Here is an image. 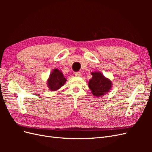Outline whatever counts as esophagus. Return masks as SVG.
<instances>
[{
	"label": "esophagus",
	"mask_w": 152,
	"mask_h": 152,
	"mask_svg": "<svg viewBox=\"0 0 152 152\" xmlns=\"http://www.w3.org/2000/svg\"><path fill=\"white\" fill-rule=\"evenodd\" d=\"M75 75L76 77H81L82 73L80 72H75Z\"/></svg>",
	"instance_id": "1"
}]
</instances>
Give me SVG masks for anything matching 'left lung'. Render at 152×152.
Listing matches in <instances>:
<instances>
[{"label": "left lung", "mask_w": 152, "mask_h": 152, "mask_svg": "<svg viewBox=\"0 0 152 152\" xmlns=\"http://www.w3.org/2000/svg\"><path fill=\"white\" fill-rule=\"evenodd\" d=\"M91 75L93 77L89 80L88 86L92 94L96 97H100L108 93L112 87L111 80L99 72H92Z\"/></svg>", "instance_id": "obj_1"}]
</instances>
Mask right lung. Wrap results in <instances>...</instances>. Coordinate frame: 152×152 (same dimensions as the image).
Instances as JSON below:
<instances>
[{
	"instance_id": "1",
	"label": "right lung",
	"mask_w": 152,
	"mask_h": 152,
	"mask_svg": "<svg viewBox=\"0 0 152 152\" xmlns=\"http://www.w3.org/2000/svg\"><path fill=\"white\" fill-rule=\"evenodd\" d=\"M66 81L63 73L56 68L50 73L48 80V86L50 91H55L61 87Z\"/></svg>"
}]
</instances>
